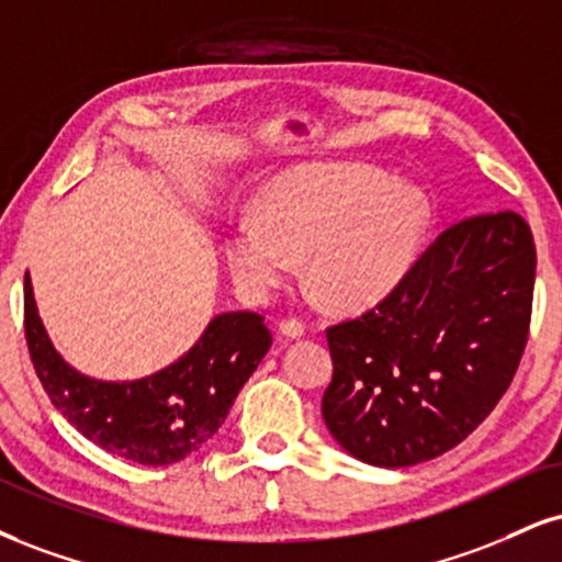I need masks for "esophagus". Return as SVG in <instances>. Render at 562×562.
<instances>
[{"label":"esophagus","mask_w":562,"mask_h":562,"mask_svg":"<svg viewBox=\"0 0 562 562\" xmlns=\"http://www.w3.org/2000/svg\"><path fill=\"white\" fill-rule=\"evenodd\" d=\"M280 335L290 337V340H299V337L306 335V324L295 319V316H288V319L280 322Z\"/></svg>","instance_id":"esophagus-1"}]
</instances>
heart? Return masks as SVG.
I'll use <instances>...</instances> for the list:
<instances>
[{
	"mask_svg": "<svg viewBox=\"0 0 562 562\" xmlns=\"http://www.w3.org/2000/svg\"><path fill=\"white\" fill-rule=\"evenodd\" d=\"M427 206L363 165H306L269 182L256 216L229 225L227 261L248 299L263 301L299 274L337 308L384 299L418 254Z\"/></svg>",
	"mask_w": 562,
	"mask_h": 562,
	"instance_id": "1",
	"label": "heart"
}]
</instances>
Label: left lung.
<instances>
[{"label": "left lung", "instance_id": "8db88e82", "mask_svg": "<svg viewBox=\"0 0 562 562\" xmlns=\"http://www.w3.org/2000/svg\"><path fill=\"white\" fill-rule=\"evenodd\" d=\"M533 272V235L510 209L439 233L376 306L327 327L329 435L382 469L431 461L463 442L516 376Z\"/></svg>", "mask_w": 562, "mask_h": 562}]
</instances>
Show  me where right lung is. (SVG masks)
I'll list each match as a JSON object with an SVG mask.
<instances>
[{
	"instance_id": "obj_1",
	"label": "right lung",
	"mask_w": 562,
	"mask_h": 562,
	"mask_svg": "<svg viewBox=\"0 0 562 562\" xmlns=\"http://www.w3.org/2000/svg\"><path fill=\"white\" fill-rule=\"evenodd\" d=\"M23 327L38 382L54 408L101 450L144 465H170L204 448L272 346L261 314H220L172 367L138 382H97L59 358L25 274Z\"/></svg>"
}]
</instances>
